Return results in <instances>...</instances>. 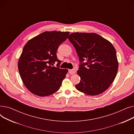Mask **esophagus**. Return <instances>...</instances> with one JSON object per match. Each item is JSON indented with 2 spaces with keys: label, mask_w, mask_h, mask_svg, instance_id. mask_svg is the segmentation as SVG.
I'll use <instances>...</instances> for the list:
<instances>
[{
  "label": "esophagus",
  "mask_w": 134,
  "mask_h": 134,
  "mask_svg": "<svg viewBox=\"0 0 134 134\" xmlns=\"http://www.w3.org/2000/svg\"><path fill=\"white\" fill-rule=\"evenodd\" d=\"M68 73L70 74H75L76 73V70L75 69H69L68 70Z\"/></svg>",
  "instance_id": "34e87169"
}]
</instances>
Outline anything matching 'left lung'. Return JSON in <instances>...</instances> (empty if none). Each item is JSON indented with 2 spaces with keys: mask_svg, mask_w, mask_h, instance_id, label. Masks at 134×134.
<instances>
[{
  "mask_svg": "<svg viewBox=\"0 0 134 134\" xmlns=\"http://www.w3.org/2000/svg\"><path fill=\"white\" fill-rule=\"evenodd\" d=\"M80 61L77 73L80 77L76 88L96 96L107 90L115 80L118 68L115 48L96 33L73 32L68 37Z\"/></svg>",
  "mask_w": 134,
  "mask_h": 134,
  "instance_id": "1",
  "label": "left lung"
}]
</instances>
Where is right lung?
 Returning <instances> with one entry per match:
<instances>
[{
	"mask_svg": "<svg viewBox=\"0 0 134 134\" xmlns=\"http://www.w3.org/2000/svg\"><path fill=\"white\" fill-rule=\"evenodd\" d=\"M69 32L45 31L30 40L24 46L18 62L20 78L25 87L38 96L51 95L59 90L68 69L60 68L57 58L59 46ZM58 63L57 68L53 66Z\"/></svg>",
	"mask_w": 134,
	"mask_h": 134,
	"instance_id": "obj_1",
	"label": "right lung"
}]
</instances>
